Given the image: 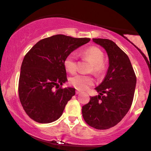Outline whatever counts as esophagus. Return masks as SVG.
<instances>
[{"label":"esophagus","mask_w":151,"mask_h":151,"mask_svg":"<svg viewBox=\"0 0 151 151\" xmlns=\"http://www.w3.org/2000/svg\"><path fill=\"white\" fill-rule=\"evenodd\" d=\"M79 93H80V91H77H77H76V94H79Z\"/></svg>","instance_id":"obj_1"}]
</instances>
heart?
<instances>
[{
    "label": "heart",
    "instance_id": "obj_1",
    "mask_svg": "<svg viewBox=\"0 0 151 151\" xmlns=\"http://www.w3.org/2000/svg\"><path fill=\"white\" fill-rule=\"evenodd\" d=\"M82 55L84 58L89 59L93 63L92 70L93 72L100 73L104 70V54L99 48L96 47H91L83 51ZM64 67L69 73L74 74L77 71L78 65L77 58L74 53L67 55L64 60ZM70 83L76 89L79 90H85L93 85V79L91 76L84 74H77L70 77Z\"/></svg>",
    "mask_w": 151,
    "mask_h": 151
}]
</instances>
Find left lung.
Here are the masks:
<instances>
[{"instance_id": "1", "label": "left lung", "mask_w": 151, "mask_h": 151, "mask_svg": "<svg viewBox=\"0 0 151 151\" xmlns=\"http://www.w3.org/2000/svg\"><path fill=\"white\" fill-rule=\"evenodd\" d=\"M104 48L109 66L102 82L95 88L98 96H91L82 106V116L86 124L96 129L114 127L126 116L132 104L136 77L129 57L113 41L93 39Z\"/></svg>"}]
</instances>
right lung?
Wrapping results in <instances>:
<instances>
[{
    "label": "right lung",
    "mask_w": 151,
    "mask_h": 151,
    "mask_svg": "<svg viewBox=\"0 0 151 151\" xmlns=\"http://www.w3.org/2000/svg\"><path fill=\"white\" fill-rule=\"evenodd\" d=\"M89 41V38L55 35L40 40L26 54L20 68L18 93L30 119L48 124L61 116L67 102L75 95L74 88L60 87L67 81L64 60Z\"/></svg>",
    "instance_id": "add662e5"
}]
</instances>
